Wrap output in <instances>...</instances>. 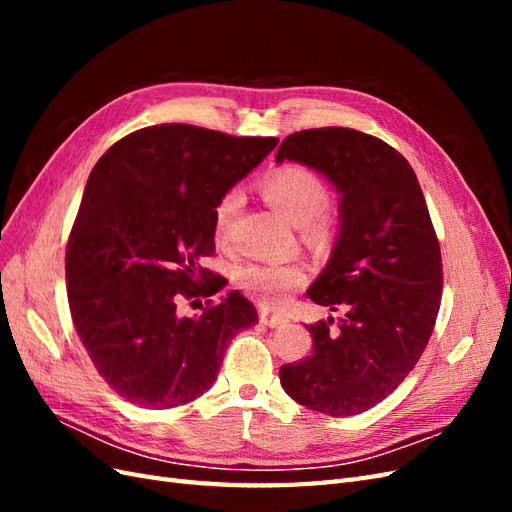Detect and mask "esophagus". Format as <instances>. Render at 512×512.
Returning <instances> with one entry per match:
<instances>
[{
  "label": "esophagus",
  "instance_id": "34e87169",
  "mask_svg": "<svg viewBox=\"0 0 512 512\" xmlns=\"http://www.w3.org/2000/svg\"><path fill=\"white\" fill-rule=\"evenodd\" d=\"M260 322L265 324V327H280V324H284L286 320L282 318V316H277V314H273V312H269V309H262L260 312Z\"/></svg>",
  "mask_w": 512,
  "mask_h": 512
}]
</instances>
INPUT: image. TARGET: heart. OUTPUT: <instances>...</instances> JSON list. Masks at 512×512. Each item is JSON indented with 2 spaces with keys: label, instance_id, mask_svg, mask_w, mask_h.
Masks as SVG:
<instances>
[{
  "label": "heart",
  "instance_id": "b5f03b06",
  "mask_svg": "<svg viewBox=\"0 0 512 512\" xmlns=\"http://www.w3.org/2000/svg\"><path fill=\"white\" fill-rule=\"evenodd\" d=\"M260 188L269 203L294 224H305L312 217V230L327 228V218L320 211L327 203V185L303 164H284L273 168L260 181ZM241 207V194L228 190L213 209L215 239L224 243L235 215ZM239 286L267 305H282L290 290H297L305 282V269L297 262H252L239 269Z\"/></svg>",
  "mask_w": 512,
  "mask_h": 512
}]
</instances>
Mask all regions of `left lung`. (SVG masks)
I'll list each match as a JSON object with an SVG mask.
<instances>
[{
	"instance_id": "8db88e82",
	"label": "left lung",
	"mask_w": 512,
	"mask_h": 512,
	"mask_svg": "<svg viewBox=\"0 0 512 512\" xmlns=\"http://www.w3.org/2000/svg\"><path fill=\"white\" fill-rule=\"evenodd\" d=\"M297 160L342 192V230L327 269L307 290L342 312L309 324L312 354L280 369L301 406L352 416L389 397L421 359L442 299V254L408 160L352 128H314L284 138L277 162Z\"/></svg>"
}]
</instances>
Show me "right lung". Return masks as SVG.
<instances>
[{
    "label": "right lung",
    "instance_id": "obj_1",
    "mask_svg": "<svg viewBox=\"0 0 512 512\" xmlns=\"http://www.w3.org/2000/svg\"><path fill=\"white\" fill-rule=\"evenodd\" d=\"M277 138L160 123L123 136L91 170L66 247L74 329L102 380L130 404L175 408L203 395L230 339L258 322L241 292L200 265L213 209ZM208 299L198 317L178 305Z\"/></svg>",
    "mask_w": 512,
    "mask_h": 512
}]
</instances>
